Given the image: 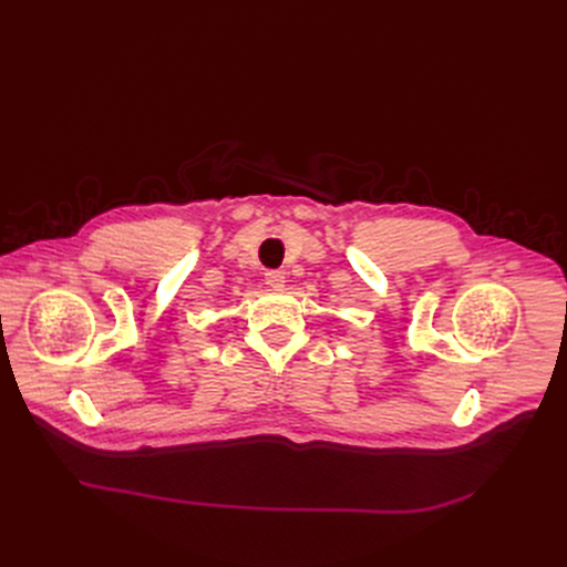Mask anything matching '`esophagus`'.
I'll use <instances>...</instances> for the list:
<instances>
[{
	"label": "esophagus",
	"mask_w": 567,
	"mask_h": 567,
	"mask_svg": "<svg viewBox=\"0 0 567 567\" xmlns=\"http://www.w3.org/2000/svg\"><path fill=\"white\" fill-rule=\"evenodd\" d=\"M266 285L274 291L285 289V274L282 271H266Z\"/></svg>",
	"instance_id": "esophagus-1"
}]
</instances>
